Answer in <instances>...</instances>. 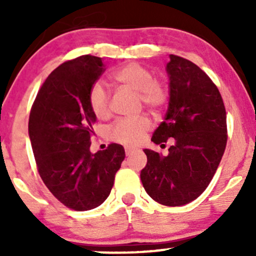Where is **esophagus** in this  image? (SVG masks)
Wrapping results in <instances>:
<instances>
[{
  "label": "esophagus",
  "mask_w": 256,
  "mask_h": 256,
  "mask_svg": "<svg viewBox=\"0 0 256 256\" xmlns=\"http://www.w3.org/2000/svg\"><path fill=\"white\" fill-rule=\"evenodd\" d=\"M137 149H134V148H131V146H125V154H126V156H131L132 154H134V152H136Z\"/></svg>",
  "instance_id": "obj_1"
}]
</instances>
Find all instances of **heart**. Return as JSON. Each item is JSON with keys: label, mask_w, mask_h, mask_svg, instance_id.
<instances>
[{"label": "heart", "mask_w": 256, "mask_h": 256, "mask_svg": "<svg viewBox=\"0 0 256 256\" xmlns=\"http://www.w3.org/2000/svg\"><path fill=\"white\" fill-rule=\"evenodd\" d=\"M114 85L122 89L136 91L137 104L152 114H158L170 101V89L161 79L152 77V72L140 62H128L114 70L110 76ZM89 106L96 118L110 116V92L100 83L92 84L88 95ZM150 120L146 114L122 118L110 128V137L116 142L126 146L138 143L140 137L150 128Z\"/></svg>", "instance_id": "obj_1"}]
</instances>
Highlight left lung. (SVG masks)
<instances>
[{
	"mask_svg": "<svg viewBox=\"0 0 256 256\" xmlns=\"http://www.w3.org/2000/svg\"><path fill=\"white\" fill-rule=\"evenodd\" d=\"M170 58L168 110L152 140L162 144L173 137L174 143L166 156L144 149L148 161L140 180L154 201L177 207L198 198L210 183L224 155L228 126L224 101L212 79L186 58Z\"/></svg>",
	"mask_w": 256,
	"mask_h": 256,
	"instance_id": "8db88e82",
	"label": "left lung"
}]
</instances>
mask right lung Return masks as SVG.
<instances>
[{
    "label": "right lung",
    "instance_id": "add662e5",
    "mask_svg": "<svg viewBox=\"0 0 256 256\" xmlns=\"http://www.w3.org/2000/svg\"><path fill=\"white\" fill-rule=\"evenodd\" d=\"M104 71L101 58L92 55L61 64L38 90L28 119L32 150L43 183L61 204L74 210L104 204L125 158L124 148L116 143L90 152L96 116L88 95Z\"/></svg>",
    "mask_w": 256,
    "mask_h": 256
}]
</instances>
